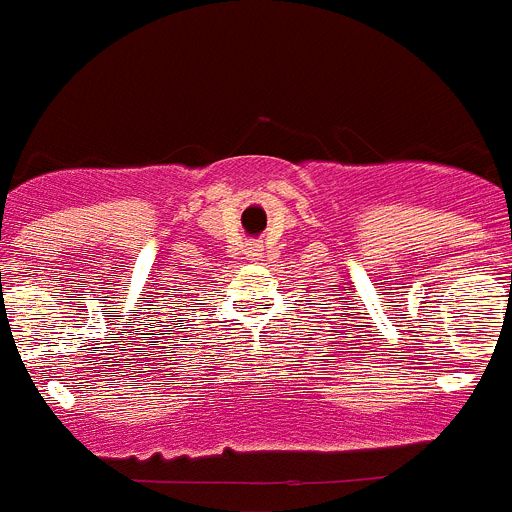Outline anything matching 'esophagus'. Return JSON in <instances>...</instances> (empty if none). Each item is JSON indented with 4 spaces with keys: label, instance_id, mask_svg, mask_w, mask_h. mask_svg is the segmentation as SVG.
Returning a JSON list of instances; mask_svg holds the SVG:
<instances>
[{
    "label": "esophagus",
    "instance_id": "obj_1",
    "mask_svg": "<svg viewBox=\"0 0 512 512\" xmlns=\"http://www.w3.org/2000/svg\"><path fill=\"white\" fill-rule=\"evenodd\" d=\"M245 255H247V260H260L262 245H257V242H250V245L245 247Z\"/></svg>",
    "mask_w": 512,
    "mask_h": 512
}]
</instances>
